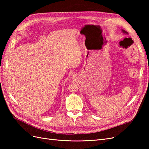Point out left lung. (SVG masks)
I'll use <instances>...</instances> for the list:
<instances>
[{
  "label": "left lung",
  "instance_id": "8db88e82",
  "mask_svg": "<svg viewBox=\"0 0 149 149\" xmlns=\"http://www.w3.org/2000/svg\"><path fill=\"white\" fill-rule=\"evenodd\" d=\"M123 32H124V33H127V34L128 33L127 32V31H125V30H123ZM131 40H132V39H131ZM132 42H133V41H132Z\"/></svg>",
  "mask_w": 149,
  "mask_h": 149
}]
</instances>
